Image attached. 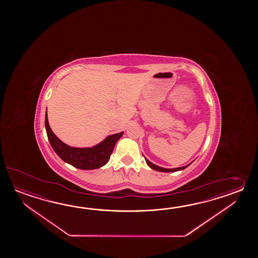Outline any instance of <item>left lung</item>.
Here are the masks:
<instances>
[{
	"instance_id": "obj_1",
	"label": "left lung",
	"mask_w": 258,
	"mask_h": 258,
	"mask_svg": "<svg viewBox=\"0 0 258 258\" xmlns=\"http://www.w3.org/2000/svg\"><path fill=\"white\" fill-rule=\"evenodd\" d=\"M145 159H146L147 164H148L151 169H153V170H158V171H160V172H174V171H178V170H184V169L187 168L189 165L192 164V161L191 163H189L188 165H185V166H183V167H179V168H174V169H166V168L159 167L158 165L153 164V163H152V162H150L147 158H145Z\"/></svg>"
}]
</instances>
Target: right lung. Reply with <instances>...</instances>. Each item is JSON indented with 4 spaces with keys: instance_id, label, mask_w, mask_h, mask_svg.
Returning <instances> with one entry per match:
<instances>
[{
    "instance_id": "right-lung-1",
    "label": "right lung",
    "mask_w": 258,
    "mask_h": 258,
    "mask_svg": "<svg viewBox=\"0 0 258 258\" xmlns=\"http://www.w3.org/2000/svg\"><path fill=\"white\" fill-rule=\"evenodd\" d=\"M45 127L51 148L60 159L80 170H95L104 166L110 158L117 141L123 132L108 136L102 142L92 148H74L66 145L56 137L49 127L47 110L45 114Z\"/></svg>"
}]
</instances>
